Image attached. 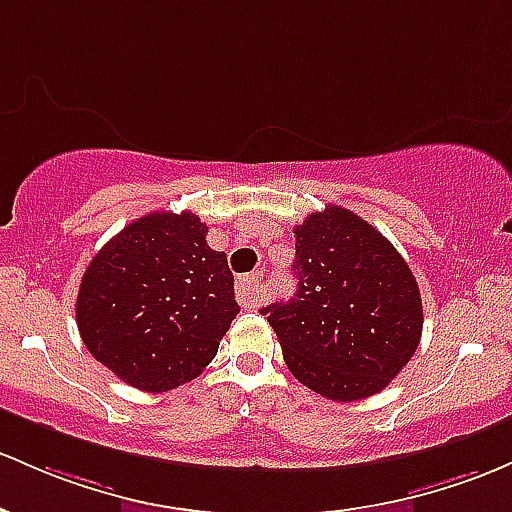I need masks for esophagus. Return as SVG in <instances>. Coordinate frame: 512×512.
I'll list each match as a JSON object with an SVG mask.
<instances>
[{"instance_id":"34e87169","label":"esophagus","mask_w":512,"mask_h":512,"mask_svg":"<svg viewBox=\"0 0 512 512\" xmlns=\"http://www.w3.org/2000/svg\"><path fill=\"white\" fill-rule=\"evenodd\" d=\"M260 284H262V274L252 272V274H243V277L235 282V294H238L240 306L252 308L260 299Z\"/></svg>"}]
</instances>
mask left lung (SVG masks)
Masks as SVG:
<instances>
[{
  "mask_svg": "<svg viewBox=\"0 0 512 512\" xmlns=\"http://www.w3.org/2000/svg\"><path fill=\"white\" fill-rule=\"evenodd\" d=\"M294 235L299 289L262 308L286 367L330 401L374 396L406 367L423 335L411 267L372 223L342 206L311 213Z\"/></svg>",
  "mask_w": 512,
  "mask_h": 512,
  "instance_id": "obj_1",
  "label": "left lung"
}]
</instances>
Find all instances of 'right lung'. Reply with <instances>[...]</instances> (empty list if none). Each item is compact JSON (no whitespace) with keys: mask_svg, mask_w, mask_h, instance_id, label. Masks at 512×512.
I'll list each match as a JSON object with an SVG mask.
<instances>
[{"mask_svg":"<svg viewBox=\"0 0 512 512\" xmlns=\"http://www.w3.org/2000/svg\"><path fill=\"white\" fill-rule=\"evenodd\" d=\"M206 233L196 213H148L84 269L75 306L84 347L140 391L196 379L240 313L226 252L211 250Z\"/></svg>","mask_w":512,"mask_h":512,"instance_id":"add662e5","label":"right lung"}]
</instances>
